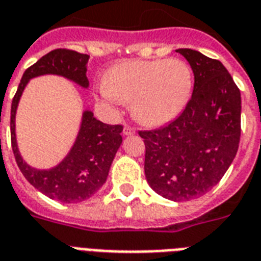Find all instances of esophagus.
<instances>
[{
	"instance_id": "obj_1",
	"label": "esophagus",
	"mask_w": 261,
	"mask_h": 261,
	"mask_svg": "<svg viewBox=\"0 0 261 261\" xmlns=\"http://www.w3.org/2000/svg\"><path fill=\"white\" fill-rule=\"evenodd\" d=\"M125 136H129V135H133L135 133V129L132 126H129V125H125L124 126V132H122Z\"/></svg>"
}]
</instances>
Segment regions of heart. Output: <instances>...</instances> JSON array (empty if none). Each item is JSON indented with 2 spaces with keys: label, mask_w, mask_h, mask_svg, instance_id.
<instances>
[{
  "label": "heart",
  "mask_w": 261,
  "mask_h": 261,
  "mask_svg": "<svg viewBox=\"0 0 261 261\" xmlns=\"http://www.w3.org/2000/svg\"><path fill=\"white\" fill-rule=\"evenodd\" d=\"M193 72L179 58L128 61L114 66L102 94L122 103L132 102V113L147 125H162L181 113L192 95Z\"/></svg>",
  "instance_id": "1"
}]
</instances>
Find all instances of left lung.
Listing matches in <instances>:
<instances>
[{"instance_id":"obj_1","label":"left lung","mask_w":261,"mask_h":261,"mask_svg":"<svg viewBox=\"0 0 261 261\" xmlns=\"http://www.w3.org/2000/svg\"><path fill=\"white\" fill-rule=\"evenodd\" d=\"M177 51L195 74L191 99L170 124L139 135L149 187L165 199L185 201L211 191L233 162L241 136V94L221 61L192 48Z\"/></svg>"}]
</instances>
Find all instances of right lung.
Wrapping results in <instances>:
<instances>
[{
    "label": "right lung",
    "mask_w": 261,
    "mask_h": 261,
    "mask_svg": "<svg viewBox=\"0 0 261 261\" xmlns=\"http://www.w3.org/2000/svg\"><path fill=\"white\" fill-rule=\"evenodd\" d=\"M87 54L69 48H56L24 72L11 109V141L20 171L28 182L43 195L62 203H79L90 199L106 182L109 170L122 143V125H108L96 120L91 112L83 114L77 140L64 161L50 170H36L20 156L15 135V116L19 99L30 79L39 74H60L83 87L88 86Z\"/></svg>",
    "instance_id": "add662e5"
}]
</instances>
